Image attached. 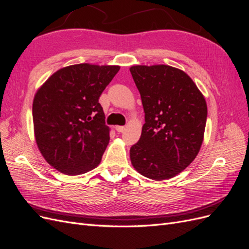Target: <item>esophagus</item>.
<instances>
[{
    "label": "esophagus",
    "mask_w": 249,
    "mask_h": 249,
    "mask_svg": "<svg viewBox=\"0 0 249 249\" xmlns=\"http://www.w3.org/2000/svg\"><path fill=\"white\" fill-rule=\"evenodd\" d=\"M115 130H116L118 133H123V132H124L125 127H124V125H116V126H115Z\"/></svg>",
    "instance_id": "obj_1"
}]
</instances>
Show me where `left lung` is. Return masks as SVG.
<instances>
[{
  "instance_id": "left-lung-1",
  "label": "left lung",
  "mask_w": 249,
  "mask_h": 249,
  "mask_svg": "<svg viewBox=\"0 0 249 249\" xmlns=\"http://www.w3.org/2000/svg\"><path fill=\"white\" fill-rule=\"evenodd\" d=\"M144 110L139 141L130 149L134 168L155 180L171 178L197 156L207 123L206 100L192 79L168 65L130 69Z\"/></svg>"
}]
</instances>
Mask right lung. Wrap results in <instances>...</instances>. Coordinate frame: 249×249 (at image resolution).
I'll return each mask as SVG.
<instances>
[{
	"mask_svg": "<svg viewBox=\"0 0 249 249\" xmlns=\"http://www.w3.org/2000/svg\"><path fill=\"white\" fill-rule=\"evenodd\" d=\"M120 67L76 64L59 70L33 101L37 146L53 167L69 176L92 170L110 140L100 96Z\"/></svg>",
	"mask_w": 249,
	"mask_h": 249,
	"instance_id": "obj_1",
	"label": "right lung"
}]
</instances>
